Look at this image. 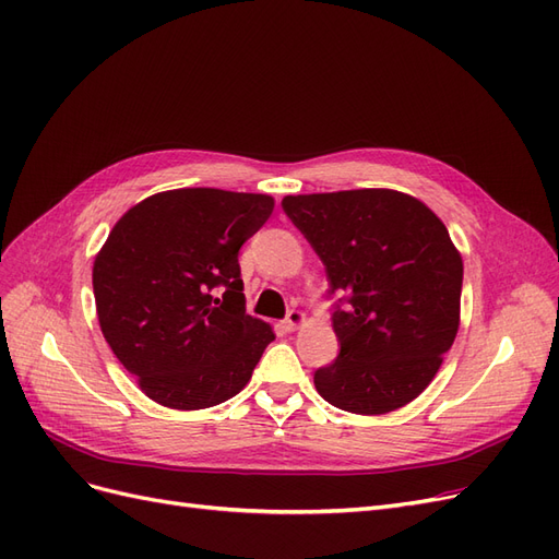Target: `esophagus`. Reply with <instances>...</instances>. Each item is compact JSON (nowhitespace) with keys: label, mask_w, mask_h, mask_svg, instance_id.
I'll list each match as a JSON object with an SVG mask.
<instances>
[{"label":"esophagus","mask_w":559,"mask_h":559,"mask_svg":"<svg viewBox=\"0 0 559 559\" xmlns=\"http://www.w3.org/2000/svg\"><path fill=\"white\" fill-rule=\"evenodd\" d=\"M302 321H306V314H302L300 310H289V312H286L282 324H284L286 331H296L302 324Z\"/></svg>","instance_id":"esophagus-1"}]
</instances>
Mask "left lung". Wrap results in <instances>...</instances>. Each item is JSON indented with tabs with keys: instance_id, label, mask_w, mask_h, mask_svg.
Wrapping results in <instances>:
<instances>
[{
	"instance_id": "obj_1",
	"label": "left lung",
	"mask_w": 559,
	"mask_h": 559,
	"mask_svg": "<svg viewBox=\"0 0 559 559\" xmlns=\"http://www.w3.org/2000/svg\"><path fill=\"white\" fill-rule=\"evenodd\" d=\"M282 210L326 265L337 359L314 370L321 399L384 415L436 378L460 329L464 265L445 224L392 189L286 195Z\"/></svg>"
}]
</instances>
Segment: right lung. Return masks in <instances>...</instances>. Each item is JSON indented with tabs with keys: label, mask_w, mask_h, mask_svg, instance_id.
<instances>
[{
	"label": "right lung",
	"mask_w": 559,
	"mask_h": 559,
	"mask_svg": "<svg viewBox=\"0 0 559 559\" xmlns=\"http://www.w3.org/2000/svg\"><path fill=\"white\" fill-rule=\"evenodd\" d=\"M275 200L222 189L163 191L130 207L93 265L99 329L165 408H212L242 392L275 341L247 314L240 247Z\"/></svg>",
	"instance_id": "add662e5"
}]
</instances>
